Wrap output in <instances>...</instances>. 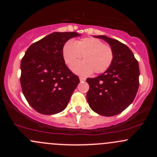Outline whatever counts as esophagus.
<instances>
[{
    "instance_id": "1",
    "label": "esophagus",
    "mask_w": 157,
    "mask_h": 157,
    "mask_svg": "<svg viewBox=\"0 0 157 157\" xmlns=\"http://www.w3.org/2000/svg\"><path fill=\"white\" fill-rule=\"evenodd\" d=\"M80 81H85V80H86V78L83 77H80Z\"/></svg>"
}]
</instances>
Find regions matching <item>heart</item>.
Here are the masks:
<instances>
[{"instance_id":"1","label":"heart","mask_w":157,"mask_h":157,"mask_svg":"<svg viewBox=\"0 0 157 157\" xmlns=\"http://www.w3.org/2000/svg\"><path fill=\"white\" fill-rule=\"evenodd\" d=\"M62 55L67 66L71 67L79 62L83 56V61L73 67V71L80 74L92 72H105L113 61V51L108 45L96 38H84L73 43L67 42L63 46Z\"/></svg>"}]
</instances>
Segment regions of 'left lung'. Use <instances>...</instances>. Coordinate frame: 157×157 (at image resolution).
<instances>
[{
  "label": "left lung",
  "instance_id": "1",
  "mask_svg": "<svg viewBox=\"0 0 157 157\" xmlns=\"http://www.w3.org/2000/svg\"><path fill=\"white\" fill-rule=\"evenodd\" d=\"M108 42L113 51L112 64L95 78H87L89 105L103 116H114L127 109L134 101L139 87L138 62L126 45L106 36H94Z\"/></svg>",
  "mask_w": 157,
  "mask_h": 157
}]
</instances>
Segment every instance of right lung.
<instances>
[{
  "instance_id": "add662e5",
  "label": "right lung",
  "mask_w": 157,
  "mask_h": 157,
  "mask_svg": "<svg viewBox=\"0 0 157 157\" xmlns=\"http://www.w3.org/2000/svg\"><path fill=\"white\" fill-rule=\"evenodd\" d=\"M74 32L51 33L32 44L22 58L20 84L29 104L43 115H55L67 107L80 83L62 55L64 44L80 36Z\"/></svg>"
}]
</instances>
